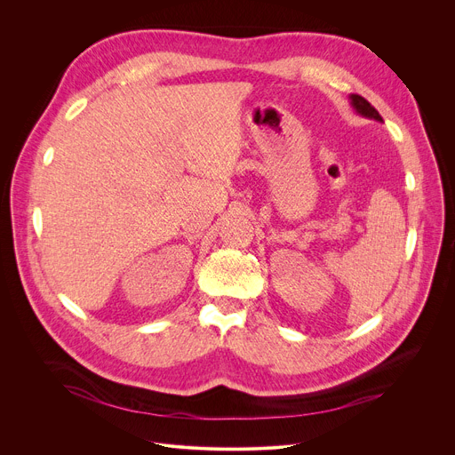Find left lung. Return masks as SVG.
Instances as JSON below:
<instances>
[{
  "label": "left lung",
  "instance_id": "left-lung-1",
  "mask_svg": "<svg viewBox=\"0 0 455 455\" xmlns=\"http://www.w3.org/2000/svg\"><path fill=\"white\" fill-rule=\"evenodd\" d=\"M351 104H353V108H355L360 115H363V116H367V118H374V120L383 122V118H381V115L376 111V108L371 106V102L365 100L362 95H351Z\"/></svg>",
  "mask_w": 455,
  "mask_h": 455
}]
</instances>
